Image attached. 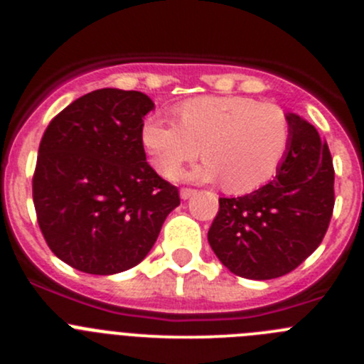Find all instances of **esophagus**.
<instances>
[{
  "instance_id": "1",
  "label": "esophagus",
  "mask_w": 364,
  "mask_h": 364,
  "mask_svg": "<svg viewBox=\"0 0 364 364\" xmlns=\"http://www.w3.org/2000/svg\"><path fill=\"white\" fill-rule=\"evenodd\" d=\"M179 196H181L183 200H186V199H190L192 196H196V190H193V188H181Z\"/></svg>"
}]
</instances>
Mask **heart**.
Instances as JSON below:
<instances>
[{"mask_svg": "<svg viewBox=\"0 0 364 364\" xmlns=\"http://www.w3.org/2000/svg\"><path fill=\"white\" fill-rule=\"evenodd\" d=\"M178 121L149 117L142 144L156 171L174 176L203 153L186 174L196 181L223 179L227 192L250 193L277 176L292 141L289 116L250 97H203L178 107Z\"/></svg>", "mask_w": 364, "mask_h": 364, "instance_id": "heart-1", "label": "heart"}]
</instances>
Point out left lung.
<instances>
[{"label": "left lung", "instance_id": "obj_1", "mask_svg": "<svg viewBox=\"0 0 364 364\" xmlns=\"http://www.w3.org/2000/svg\"><path fill=\"white\" fill-rule=\"evenodd\" d=\"M292 141L273 181L243 197H220L208 241L237 277L271 280L296 269L322 243L335 208V168L314 124L289 112Z\"/></svg>", "mask_w": 364, "mask_h": 364}]
</instances>
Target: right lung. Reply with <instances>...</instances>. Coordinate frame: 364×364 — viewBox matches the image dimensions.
<instances>
[{"instance_id": "right-lung-1", "label": "right lung", "mask_w": 364, "mask_h": 364, "mask_svg": "<svg viewBox=\"0 0 364 364\" xmlns=\"http://www.w3.org/2000/svg\"><path fill=\"white\" fill-rule=\"evenodd\" d=\"M148 95L114 87L77 98L49 123L33 174V204L58 259L90 274L137 266L155 245L176 186L146 161Z\"/></svg>"}]
</instances>
